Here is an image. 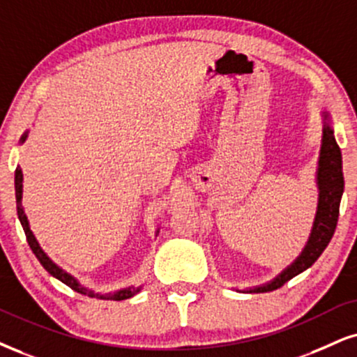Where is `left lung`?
I'll list each match as a JSON object with an SVG mask.
<instances>
[{
    "label": "left lung",
    "instance_id": "left-lung-1",
    "mask_svg": "<svg viewBox=\"0 0 357 357\" xmlns=\"http://www.w3.org/2000/svg\"><path fill=\"white\" fill-rule=\"evenodd\" d=\"M316 183H318L319 190L318 210H316L313 230H311L310 238H307L300 257L294 259L291 265L286 266L276 278L265 284L246 289V291L268 293L281 288L286 281L294 278L313 265L333 238L337 225V217H340L341 197L344 192V177H342L341 149L334 139L331 116L328 111L323 112V139H321Z\"/></svg>",
    "mask_w": 357,
    "mask_h": 357
}]
</instances>
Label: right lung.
Returning <instances> with one entry per match:
<instances>
[{
	"label": "right lung",
	"instance_id": "add662e5",
	"mask_svg": "<svg viewBox=\"0 0 357 357\" xmlns=\"http://www.w3.org/2000/svg\"><path fill=\"white\" fill-rule=\"evenodd\" d=\"M26 137H28V132H24L23 137H21L20 142L24 144ZM15 190H16V208H17V218H20L21 222V227H23V230L26 233V240H28V245L29 248L33 250V253L36 255V258L39 259V263L44 266V270H46L50 275L54 276L59 281H63L64 284H68L69 288H73L74 291L81 293V294H86V296H91V298H99V300H114V301H121V300H127V298H132L134 294H137L140 291V288L142 286H139V288H134V286H129V288H122V289H117V291L114 293H107V294H100V293H94L92 289H87L86 286H82L79 281L74 278L73 275H69L68 271H64L63 268H59L56 265L52 259L47 257L46 253L43 252V248L39 246L36 236L33 235V231H31L29 228V222H28V217H26L24 213V208H23V172H21L20 167H17L16 172H15ZM158 233V230H157ZM155 233V235H157Z\"/></svg>",
	"mask_w": 357,
	"mask_h": 357
}]
</instances>
